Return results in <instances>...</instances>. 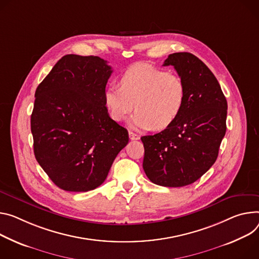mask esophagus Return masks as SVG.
<instances>
[{
  "label": "esophagus",
  "mask_w": 259,
  "mask_h": 259,
  "mask_svg": "<svg viewBox=\"0 0 259 259\" xmlns=\"http://www.w3.org/2000/svg\"><path fill=\"white\" fill-rule=\"evenodd\" d=\"M129 138H130L131 140H138L140 137H139L138 134H136V133H134V132H132V131H129Z\"/></svg>",
  "instance_id": "obj_1"
}]
</instances>
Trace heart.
Masks as SVG:
<instances>
[{
	"label": "heart",
	"mask_w": 259,
	"mask_h": 259,
	"mask_svg": "<svg viewBox=\"0 0 259 259\" xmlns=\"http://www.w3.org/2000/svg\"><path fill=\"white\" fill-rule=\"evenodd\" d=\"M121 88L109 85L104 91V105L111 119L123 122L137 108L130 125L133 128L162 130L180 115L186 88L176 73L146 63L129 67L120 78Z\"/></svg>",
	"instance_id": "b5f03b06"
}]
</instances>
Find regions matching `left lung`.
I'll return each mask as SVG.
<instances>
[{
    "instance_id": "left-lung-1",
    "label": "left lung",
    "mask_w": 259,
    "mask_h": 259,
    "mask_svg": "<svg viewBox=\"0 0 259 259\" xmlns=\"http://www.w3.org/2000/svg\"><path fill=\"white\" fill-rule=\"evenodd\" d=\"M174 66L186 88L184 107L166 129L142 137L143 167L156 185L183 187L201 178L217 160L226 132L227 101L207 66L190 53H175Z\"/></svg>"
}]
</instances>
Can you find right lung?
Returning a JSON list of instances; mask_svg holds the SVG:
<instances>
[{"label": "right lung", "instance_id": "1", "mask_svg": "<svg viewBox=\"0 0 259 259\" xmlns=\"http://www.w3.org/2000/svg\"><path fill=\"white\" fill-rule=\"evenodd\" d=\"M111 73L99 57L66 55L36 90L31 115L34 154L65 191L99 187L129 142L127 129L111 119L104 105Z\"/></svg>", "mask_w": 259, "mask_h": 259}]
</instances>
